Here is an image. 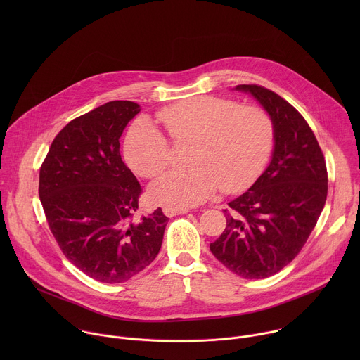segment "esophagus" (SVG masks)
Returning <instances> with one entry per match:
<instances>
[{"label": "esophagus", "mask_w": 360, "mask_h": 360, "mask_svg": "<svg viewBox=\"0 0 360 360\" xmlns=\"http://www.w3.org/2000/svg\"><path fill=\"white\" fill-rule=\"evenodd\" d=\"M186 212H189L188 208H169V207L164 208V214L169 218H172L175 215H181V214H186Z\"/></svg>", "instance_id": "1"}]
</instances>
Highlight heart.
I'll use <instances>...</instances> for the list:
<instances>
[{"label":"heart","instance_id":"b5f03b06","mask_svg":"<svg viewBox=\"0 0 360 360\" xmlns=\"http://www.w3.org/2000/svg\"><path fill=\"white\" fill-rule=\"evenodd\" d=\"M176 142L191 141L186 169H174L149 188L153 202L169 208H191L214 195L238 192L259 176L274 145L271 117L258 107H239L232 99L193 96L158 112ZM124 155L143 176L160 175L171 161L165 136L146 120L128 131Z\"/></svg>","mask_w":360,"mask_h":360}]
</instances>
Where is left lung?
I'll list each match as a JSON object with an SVG mask.
<instances>
[{"mask_svg": "<svg viewBox=\"0 0 360 360\" xmlns=\"http://www.w3.org/2000/svg\"><path fill=\"white\" fill-rule=\"evenodd\" d=\"M269 114L272 160L225 210L226 228L211 243L215 258L245 279H264L290 264L314 231L328 195L322 149L304 118L271 89L238 85Z\"/></svg>", "mask_w": 360, "mask_h": 360, "instance_id": "left-lung-1", "label": "left lung"}]
</instances>
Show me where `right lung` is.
Returning <instances> with one entry per match:
<instances>
[{
	"mask_svg": "<svg viewBox=\"0 0 360 360\" xmlns=\"http://www.w3.org/2000/svg\"><path fill=\"white\" fill-rule=\"evenodd\" d=\"M141 111L111 101L65 125L39 169V199L65 258L89 278L122 283L161 249L169 221L161 208L141 219V185L120 153V138Z\"/></svg>",
	"mask_w": 360,
	"mask_h": 360,
	"instance_id": "1",
	"label": "right lung"
}]
</instances>
